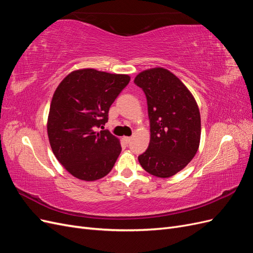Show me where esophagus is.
Masks as SVG:
<instances>
[{
  "instance_id": "obj_1",
  "label": "esophagus",
  "mask_w": 253,
  "mask_h": 253,
  "mask_svg": "<svg viewBox=\"0 0 253 253\" xmlns=\"http://www.w3.org/2000/svg\"><path fill=\"white\" fill-rule=\"evenodd\" d=\"M122 140H124V142H125L126 144H128L129 142H131L132 138H131V137H127V136H125V137H124V138H122Z\"/></svg>"
}]
</instances>
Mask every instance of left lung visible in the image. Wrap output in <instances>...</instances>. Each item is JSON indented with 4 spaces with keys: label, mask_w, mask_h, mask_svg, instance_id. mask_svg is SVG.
<instances>
[{
    "label": "left lung",
    "mask_w": 253,
    "mask_h": 253,
    "mask_svg": "<svg viewBox=\"0 0 253 253\" xmlns=\"http://www.w3.org/2000/svg\"><path fill=\"white\" fill-rule=\"evenodd\" d=\"M148 103L151 138L139 164L157 177H171L195 156L201 140V114L190 90L163 67L136 76Z\"/></svg>",
    "instance_id": "1"
}]
</instances>
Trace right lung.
<instances>
[{
    "mask_svg": "<svg viewBox=\"0 0 253 253\" xmlns=\"http://www.w3.org/2000/svg\"><path fill=\"white\" fill-rule=\"evenodd\" d=\"M129 76L74 71L61 81L52 96L47 120L51 150L65 170L81 180L108 175L121 152L117 137L103 128L109 110L129 82Z\"/></svg>",
    "mask_w": 253,
    "mask_h": 253,
    "instance_id": "1",
    "label": "right lung"
}]
</instances>
